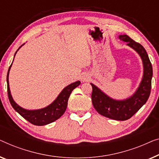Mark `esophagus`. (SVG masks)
Masks as SVG:
<instances>
[{
	"instance_id": "1",
	"label": "esophagus",
	"mask_w": 159,
	"mask_h": 159,
	"mask_svg": "<svg viewBox=\"0 0 159 159\" xmlns=\"http://www.w3.org/2000/svg\"><path fill=\"white\" fill-rule=\"evenodd\" d=\"M89 80V76L88 75H84L81 78V80L83 82H86V81H88Z\"/></svg>"
}]
</instances>
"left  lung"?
<instances>
[{
    "label": "left lung",
    "instance_id": "obj_1",
    "mask_svg": "<svg viewBox=\"0 0 159 159\" xmlns=\"http://www.w3.org/2000/svg\"><path fill=\"white\" fill-rule=\"evenodd\" d=\"M122 41L135 50L141 57L143 64V75L137 91L130 97L124 100L111 99L100 89L91 84L92 86L91 100L97 112L104 117L115 120H127L135 115L146 104L151 93L153 68L148 55L145 48L126 34L120 35Z\"/></svg>",
    "mask_w": 159,
    "mask_h": 159
}]
</instances>
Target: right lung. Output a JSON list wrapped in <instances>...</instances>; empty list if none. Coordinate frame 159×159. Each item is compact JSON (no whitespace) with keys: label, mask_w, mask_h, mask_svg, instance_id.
Wrapping results in <instances>:
<instances>
[{"label":"right lung","mask_w":159,"mask_h":159,"mask_svg":"<svg viewBox=\"0 0 159 159\" xmlns=\"http://www.w3.org/2000/svg\"><path fill=\"white\" fill-rule=\"evenodd\" d=\"M24 44H22V45H24ZM21 46L19 47V48L18 49L17 51L19 50L20 48H21ZM17 51L15 53L14 57L16 54ZM11 66L12 63L10 66L9 68H8L6 80H7L8 99H9L10 103L13 107V108L20 115L22 116L24 119L30 122V123L34 125H37V126H42V125L50 124L51 122H53L55 120L59 119L66 110L68 98L70 97L72 91L80 85V82L79 80H78L76 82L72 83L71 84L68 85V86H66V88H64L63 90L60 92V93L58 95V97L55 99V101L52 104L49 105V106L44 107L43 109H35V110H28V109L22 108L19 105H18L16 103L13 101L12 96L11 94L9 83H8V75H9V71Z\"/></svg>","instance_id":"obj_1"}]
</instances>
